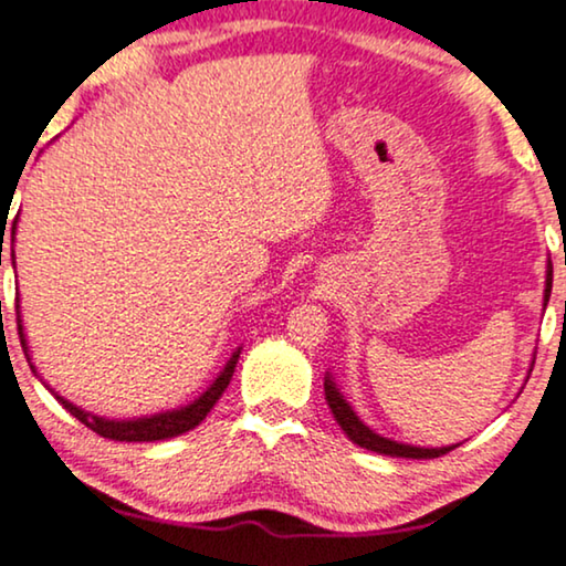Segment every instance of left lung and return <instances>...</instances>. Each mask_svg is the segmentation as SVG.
Instances as JSON below:
<instances>
[{
  "instance_id": "obj_1",
  "label": "left lung",
  "mask_w": 566,
  "mask_h": 566,
  "mask_svg": "<svg viewBox=\"0 0 566 566\" xmlns=\"http://www.w3.org/2000/svg\"><path fill=\"white\" fill-rule=\"evenodd\" d=\"M548 294H552V264H548V272H546V302H548ZM325 400H328L333 418L338 420V426L344 428L348 439L359 443L361 449L387 453V457H405V459H436V457H443V453H449L451 449H457V446H443V449H420V446H405V443L381 439L379 433L369 431V428L356 418L352 405L344 400V395L338 392L331 377H325Z\"/></svg>"
}]
</instances>
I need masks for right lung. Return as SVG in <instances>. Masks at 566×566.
Wrapping results in <instances>:
<instances>
[{"label": "right lung", "instance_id": "1", "mask_svg": "<svg viewBox=\"0 0 566 566\" xmlns=\"http://www.w3.org/2000/svg\"><path fill=\"white\" fill-rule=\"evenodd\" d=\"M14 233V230H12ZM14 256V253H12ZM14 313H18V333H20V344H22V352L28 356V344H25V333H22V321H20V300L14 297ZM238 354H233V359L226 364V369L220 371V377L212 381L210 389L202 397H197L192 405H187V408L181 410H171V412H158V416H150V418H138V420H105V418H97V416H90V412L78 410L76 405H71L69 400H63V397L55 395V400H59L63 408H66L71 416L76 420H82L86 428H92L94 433L105 436V439H113V441H164V439H174V436H181L187 431H192L195 426H200L202 420L207 418V412L214 408V402L220 400L222 392H226V387L230 385V377H233L235 371V364H238ZM28 364H30V356H28ZM30 369L35 371V366L30 364Z\"/></svg>", "mask_w": 566, "mask_h": 566}]
</instances>
